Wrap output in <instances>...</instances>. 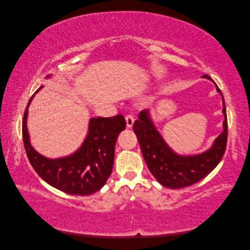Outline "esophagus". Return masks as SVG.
Here are the masks:
<instances>
[{"mask_svg":"<svg viewBox=\"0 0 250 250\" xmlns=\"http://www.w3.org/2000/svg\"><path fill=\"white\" fill-rule=\"evenodd\" d=\"M125 120H126V126H127V128H131L133 123H134V118L131 115H129V116H127L125 118Z\"/></svg>","mask_w":250,"mask_h":250,"instance_id":"esophagus-1","label":"esophagus"}]
</instances>
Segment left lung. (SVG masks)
I'll list each match as a JSON object with an SVG mask.
<instances>
[{"instance_id": "obj_1", "label": "left lung", "mask_w": 250, "mask_h": 250, "mask_svg": "<svg viewBox=\"0 0 250 250\" xmlns=\"http://www.w3.org/2000/svg\"><path fill=\"white\" fill-rule=\"evenodd\" d=\"M202 78L213 81L208 75H203ZM215 86L217 93L222 97L223 131L216 138L210 148L202 153L193 155L176 153L156 129L150 109L142 110L139 120L134 122L133 131L137 134L144 160L149 171L162 186L180 188L194 185L206 177L220 163L228 142V117L223 95L216 83Z\"/></svg>"}]
</instances>
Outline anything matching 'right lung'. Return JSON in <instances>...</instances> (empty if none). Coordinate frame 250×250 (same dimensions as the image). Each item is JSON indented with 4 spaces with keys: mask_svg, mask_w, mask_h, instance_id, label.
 Here are the masks:
<instances>
[{
    "mask_svg": "<svg viewBox=\"0 0 250 250\" xmlns=\"http://www.w3.org/2000/svg\"><path fill=\"white\" fill-rule=\"evenodd\" d=\"M34 95L28 102L22 119V140L29 162L36 173L47 184L66 194L84 196L99 191L111 174L116 142L126 127L124 117L92 118L79 149L67 156L49 158L37 152L30 142L27 119Z\"/></svg>",
    "mask_w": 250,
    "mask_h": 250,
    "instance_id": "right-lung-1",
    "label": "right lung"
}]
</instances>
